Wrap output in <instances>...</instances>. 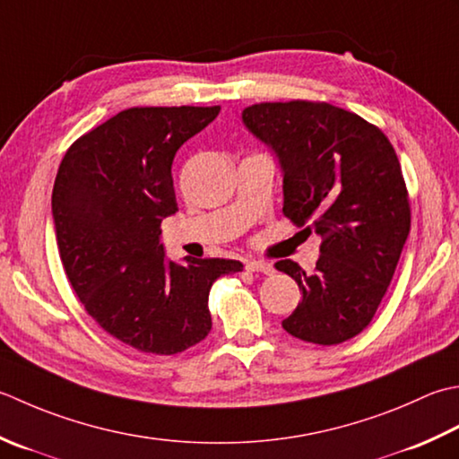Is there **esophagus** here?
<instances>
[{
  "label": "esophagus",
  "instance_id": "esophagus-1",
  "mask_svg": "<svg viewBox=\"0 0 459 459\" xmlns=\"http://www.w3.org/2000/svg\"><path fill=\"white\" fill-rule=\"evenodd\" d=\"M247 271L273 274V266L271 263H264V260H247Z\"/></svg>",
  "mask_w": 459,
  "mask_h": 459
}]
</instances>
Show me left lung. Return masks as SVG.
<instances>
[{
	"instance_id": "8db88e82",
	"label": "left lung",
	"mask_w": 459,
	"mask_h": 459,
	"mask_svg": "<svg viewBox=\"0 0 459 459\" xmlns=\"http://www.w3.org/2000/svg\"><path fill=\"white\" fill-rule=\"evenodd\" d=\"M242 123L278 159L282 212L322 237L314 273L274 264L302 292L282 328L322 346L354 338L378 310L410 235L396 151L378 127L330 103H258Z\"/></svg>"
}]
</instances>
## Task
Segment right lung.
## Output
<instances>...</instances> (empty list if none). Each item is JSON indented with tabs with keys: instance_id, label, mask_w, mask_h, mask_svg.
<instances>
[{
	"instance_id": "add662e5",
	"label": "right lung",
	"mask_w": 459,
	"mask_h": 459,
	"mask_svg": "<svg viewBox=\"0 0 459 459\" xmlns=\"http://www.w3.org/2000/svg\"><path fill=\"white\" fill-rule=\"evenodd\" d=\"M214 107H133L63 157L51 195L59 256L85 310L147 354H178L211 332L209 292L238 260H169L160 222L175 214L173 159L217 119Z\"/></svg>"
}]
</instances>
